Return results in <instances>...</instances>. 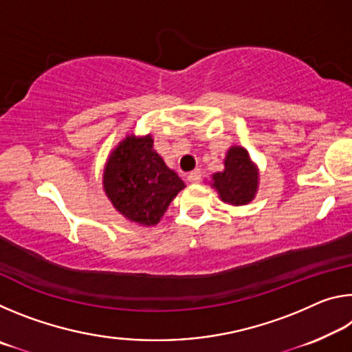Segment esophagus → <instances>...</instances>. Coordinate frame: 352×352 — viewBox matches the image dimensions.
I'll list each match as a JSON object with an SVG mask.
<instances>
[{
  "label": "esophagus",
  "instance_id": "34e87169",
  "mask_svg": "<svg viewBox=\"0 0 352 352\" xmlns=\"http://www.w3.org/2000/svg\"><path fill=\"white\" fill-rule=\"evenodd\" d=\"M200 178H201V172L199 169H195V170L189 172V174H188V180L190 183H199Z\"/></svg>",
  "mask_w": 352,
  "mask_h": 352
}]
</instances>
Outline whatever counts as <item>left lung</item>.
Listing matches in <instances>:
<instances>
[{
  "label": "left lung",
  "mask_w": 352,
  "mask_h": 352,
  "mask_svg": "<svg viewBox=\"0 0 352 352\" xmlns=\"http://www.w3.org/2000/svg\"><path fill=\"white\" fill-rule=\"evenodd\" d=\"M210 184L223 204L247 205L258 192L259 169L245 147L231 146L225 155L223 169L211 175Z\"/></svg>",
  "instance_id": "obj_1"
}]
</instances>
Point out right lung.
Returning a JSON list of instances; mask_svg holds the SVG:
<instances>
[{"mask_svg": "<svg viewBox=\"0 0 352 352\" xmlns=\"http://www.w3.org/2000/svg\"><path fill=\"white\" fill-rule=\"evenodd\" d=\"M102 186L122 217L142 226H153L186 184L155 151L152 135L132 133L110 152Z\"/></svg>", "mask_w": 352, "mask_h": 352, "instance_id": "obj_1", "label": "right lung"}]
</instances>
